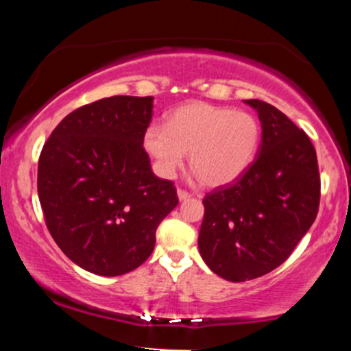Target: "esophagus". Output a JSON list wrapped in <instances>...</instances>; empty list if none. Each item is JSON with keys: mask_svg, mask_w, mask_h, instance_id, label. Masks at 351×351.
I'll return each instance as SVG.
<instances>
[{"mask_svg": "<svg viewBox=\"0 0 351 351\" xmlns=\"http://www.w3.org/2000/svg\"><path fill=\"white\" fill-rule=\"evenodd\" d=\"M189 193L186 191V189H181V188H178V198H180V201H186L188 198H189Z\"/></svg>", "mask_w": 351, "mask_h": 351, "instance_id": "1", "label": "esophagus"}]
</instances>
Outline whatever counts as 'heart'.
Returning a JSON list of instances; mask_svg holds the SVG:
<instances>
[{"label":"heart","instance_id":"obj_1","mask_svg":"<svg viewBox=\"0 0 351 351\" xmlns=\"http://www.w3.org/2000/svg\"><path fill=\"white\" fill-rule=\"evenodd\" d=\"M261 125L252 114L189 102L171 112L167 125L150 123L143 134V147L155 170L171 178L188 162L206 186H223L239 178L256 156Z\"/></svg>","mask_w":351,"mask_h":351}]
</instances>
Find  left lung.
Instances as JSON below:
<instances>
[{
    "mask_svg": "<svg viewBox=\"0 0 351 351\" xmlns=\"http://www.w3.org/2000/svg\"><path fill=\"white\" fill-rule=\"evenodd\" d=\"M263 140L239 178L204 196L198 245L213 272L231 282L256 279L291 256L315 221L320 175L312 142L287 115L263 100Z\"/></svg>",
    "mask_w": 351,
    "mask_h": 351,
    "instance_id": "8db88e82",
    "label": "left lung"
}]
</instances>
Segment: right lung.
<instances>
[{"label":"right lung","mask_w":351,"mask_h":351,"mask_svg":"<svg viewBox=\"0 0 351 351\" xmlns=\"http://www.w3.org/2000/svg\"><path fill=\"white\" fill-rule=\"evenodd\" d=\"M153 97L115 95L71 112L44 143L38 195L52 239L92 274L122 276L155 247L178 204L173 181L153 175L143 148Z\"/></svg>","instance_id":"1"}]
</instances>
